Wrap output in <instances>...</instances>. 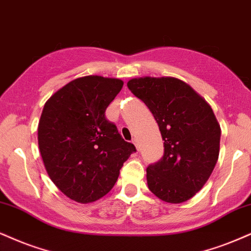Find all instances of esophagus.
Masks as SVG:
<instances>
[{
	"instance_id": "obj_1",
	"label": "esophagus",
	"mask_w": 251,
	"mask_h": 251,
	"mask_svg": "<svg viewBox=\"0 0 251 251\" xmlns=\"http://www.w3.org/2000/svg\"><path fill=\"white\" fill-rule=\"evenodd\" d=\"M132 143L135 144L136 149L140 150V145H138V138H137V137H134V138H132Z\"/></svg>"
}]
</instances>
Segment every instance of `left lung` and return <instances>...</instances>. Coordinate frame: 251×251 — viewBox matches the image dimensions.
Instances as JSON below:
<instances>
[{"instance_id":"left-lung-1","label":"left lung","mask_w":251,"mask_h":251,"mask_svg":"<svg viewBox=\"0 0 251 251\" xmlns=\"http://www.w3.org/2000/svg\"><path fill=\"white\" fill-rule=\"evenodd\" d=\"M147 104L164 141L163 158L147 169L149 190L160 200L180 203L211 177L220 152L221 129L202 97L172 76H143L126 83Z\"/></svg>"}]
</instances>
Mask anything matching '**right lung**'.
Here are the masks:
<instances>
[{
  "instance_id": "obj_1",
  "label": "right lung",
  "mask_w": 251,
  "mask_h": 251,
  "mask_svg": "<svg viewBox=\"0 0 251 251\" xmlns=\"http://www.w3.org/2000/svg\"><path fill=\"white\" fill-rule=\"evenodd\" d=\"M123 87L115 78L74 79L45 102L38 123V145L49 177L80 203L109 192L123 163L136 151L104 111Z\"/></svg>"
}]
</instances>
